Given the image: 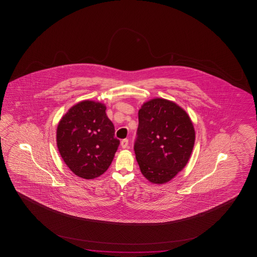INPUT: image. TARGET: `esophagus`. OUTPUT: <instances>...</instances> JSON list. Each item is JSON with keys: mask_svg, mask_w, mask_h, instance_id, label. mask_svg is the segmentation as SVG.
Instances as JSON below:
<instances>
[{"mask_svg": "<svg viewBox=\"0 0 257 257\" xmlns=\"http://www.w3.org/2000/svg\"><path fill=\"white\" fill-rule=\"evenodd\" d=\"M128 145H129V141H128L127 139H124V140L121 141V147H122V148H128Z\"/></svg>", "mask_w": 257, "mask_h": 257, "instance_id": "obj_1", "label": "esophagus"}]
</instances>
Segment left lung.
<instances>
[{
	"instance_id": "obj_1",
	"label": "left lung",
	"mask_w": 257,
	"mask_h": 257,
	"mask_svg": "<svg viewBox=\"0 0 257 257\" xmlns=\"http://www.w3.org/2000/svg\"><path fill=\"white\" fill-rule=\"evenodd\" d=\"M194 143L193 123L176 103L155 98L141 106L134 152L149 182L162 184L174 178L186 165Z\"/></svg>"
}]
</instances>
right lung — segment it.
Wrapping results in <instances>:
<instances>
[{"label":"right lung","mask_w":257,"mask_h":257,"mask_svg":"<svg viewBox=\"0 0 257 257\" xmlns=\"http://www.w3.org/2000/svg\"><path fill=\"white\" fill-rule=\"evenodd\" d=\"M101 102L82 101L64 115L57 127V146L74 175L94 179L111 164L119 146L115 129Z\"/></svg>","instance_id":"obj_1"}]
</instances>
